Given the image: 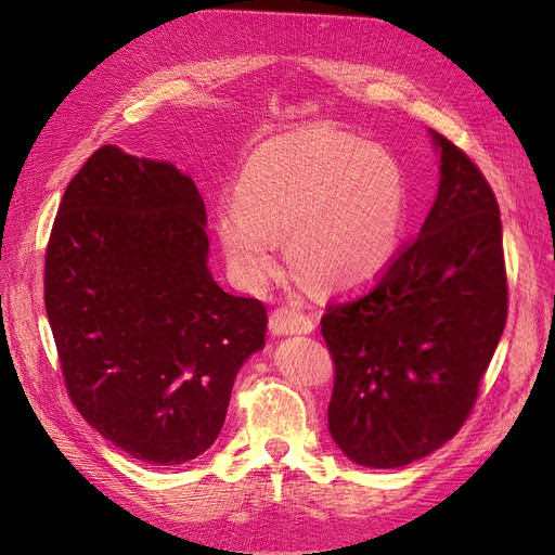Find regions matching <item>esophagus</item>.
<instances>
[{"label":"esophagus","instance_id":"1","mask_svg":"<svg viewBox=\"0 0 555 555\" xmlns=\"http://www.w3.org/2000/svg\"><path fill=\"white\" fill-rule=\"evenodd\" d=\"M268 324H271V331L275 335H300V333H310L314 328V322L296 308H278L268 317Z\"/></svg>","mask_w":555,"mask_h":555}]
</instances>
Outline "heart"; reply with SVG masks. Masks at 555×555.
Returning <instances> with one entry per match:
<instances>
[{
  "instance_id": "1",
  "label": "heart",
  "mask_w": 555,
  "mask_h": 555,
  "mask_svg": "<svg viewBox=\"0 0 555 555\" xmlns=\"http://www.w3.org/2000/svg\"><path fill=\"white\" fill-rule=\"evenodd\" d=\"M405 178L391 155L333 127H306L263 143L217 215L229 266L247 287L273 271L275 236H289L296 273L322 289H349L391 263Z\"/></svg>"
}]
</instances>
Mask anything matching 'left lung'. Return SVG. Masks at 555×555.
Returning <instances> with one entry per match:
<instances>
[{"instance_id": "8db88e82", "label": "left lung", "mask_w": 555, "mask_h": 555, "mask_svg": "<svg viewBox=\"0 0 555 555\" xmlns=\"http://www.w3.org/2000/svg\"><path fill=\"white\" fill-rule=\"evenodd\" d=\"M440 190L373 287L322 314L333 359L328 430L365 467L428 456L461 430L507 324V268L491 184L433 131Z\"/></svg>"}]
</instances>
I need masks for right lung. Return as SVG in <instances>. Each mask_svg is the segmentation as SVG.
Instances as JSON below:
<instances>
[{
	"label": "right lung",
	"mask_w": 555,
	"mask_h": 555,
	"mask_svg": "<svg viewBox=\"0 0 555 555\" xmlns=\"http://www.w3.org/2000/svg\"><path fill=\"white\" fill-rule=\"evenodd\" d=\"M206 206L173 164L102 145L66 188L43 296L74 408L129 456L180 465L220 435L266 308L217 287Z\"/></svg>",
	"instance_id": "1"
}]
</instances>
